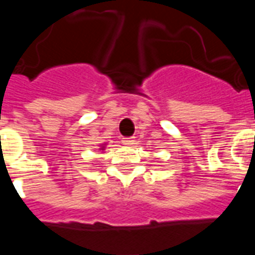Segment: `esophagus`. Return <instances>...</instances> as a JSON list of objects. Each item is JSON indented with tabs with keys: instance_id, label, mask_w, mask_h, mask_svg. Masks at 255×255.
I'll use <instances>...</instances> for the list:
<instances>
[{
	"instance_id": "esophagus-1",
	"label": "esophagus",
	"mask_w": 255,
	"mask_h": 255,
	"mask_svg": "<svg viewBox=\"0 0 255 255\" xmlns=\"http://www.w3.org/2000/svg\"><path fill=\"white\" fill-rule=\"evenodd\" d=\"M121 141H123L125 145H134V144H135L134 136H130V138H123V140H121Z\"/></svg>"
}]
</instances>
